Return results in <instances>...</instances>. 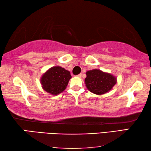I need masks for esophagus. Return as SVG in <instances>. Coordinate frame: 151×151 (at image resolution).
<instances>
[{
  "instance_id": "34e87169",
  "label": "esophagus",
  "mask_w": 151,
  "mask_h": 151,
  "mask_svg": "<svg viewBox=\"0 0 151 151\" xmlns=\"http://www.w3.org/2000/svg\"><path fill=\"white\" fill-rule=\"evenodd\" d=\"M76 76H77V77H78V78H81L82 75H81V74H79V75H78Z\"/></svg>"
}]
</instances>
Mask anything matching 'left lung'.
<instances>
[{"mask_svg": "<svg viewBox=\"0 0 151 151\" xmlns=\"http://www.w3.org/2000/svg\"><path fill=\"white\" fill-rule=\"evenodd\" d=\"M86 75L85 83L86 88L91 93L99 95L111 91L116 83L115 76L99 69L88 70Z\"/></svg>", "mask_w": 151, "mask_h": 151, "instance_id": "obj_1", "label": "left lung"}]
</instances>
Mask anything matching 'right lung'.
Instances as JSON below:
<instances>
[{
	"mask_svg": "<svg viewBox=\"0 0 151 151\" xmlns=\"http://www.w3.org/2000/svg\"><path fill=\"white\" fill-rule=\"evenodd\" d=\"M70 78L69 71L59 66H52L43 74L40 83L46 92L57 95L65 90Z\"/></svg>",
	"mask_w": 151,
	"mask_h": 151,
	"instance_id": "right-lung-1",
	"label": "right lung"
}]
</instances>
